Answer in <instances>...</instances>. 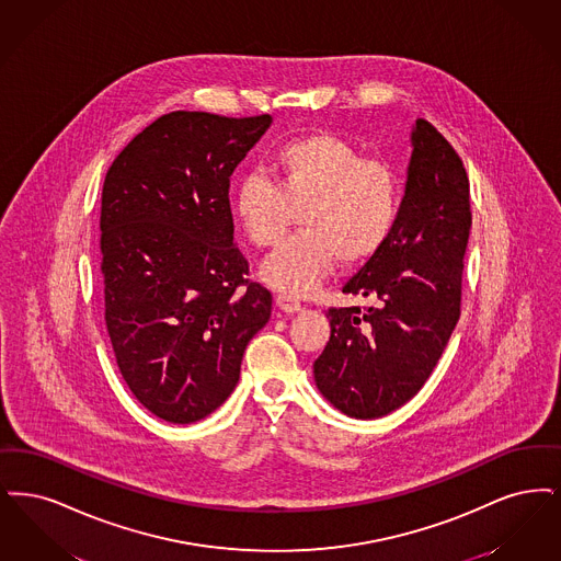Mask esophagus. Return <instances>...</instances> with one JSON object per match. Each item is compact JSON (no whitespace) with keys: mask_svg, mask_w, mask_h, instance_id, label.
<instances>
[{"mask_svg":"<svg viewBox=\"0 0 561 561\" xmlns=\"http://www.w3.org/2000/svg\"><path fill=\"white\" fill-rule=\"evenodd\" d=\"M276 306H278L283 312H287V314H297V312L304 310V306H301L297 299L289 297V295H276Z\"/></svg>","mask_w":561,"mask_h":561,"instance_id":"obj_1","label":"esophagus"}]
</instances>
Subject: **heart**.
Masks as SVG:
<instances>
[{
    "label": "heart",
    "instance_id": "1",
    "mask_svg": "<svg viewBox=\"0 0 561 561\" xmlns=\"http://www.w3.org/2000/svg\"><path fill=\"white\" fill-rule=\"evenodd\" d=\"M272 180L244 175L232 193V214L255 247H274L287 232L291 209L299 228L262 264L264 283L276 291L306 297L343 266L368 262L390 237L398 216L391 171L366 161L340 136L318 131L276 148Z\"/></svg>",
    "mask_w": 561,
    "mask_h": 561
}]
</instances>
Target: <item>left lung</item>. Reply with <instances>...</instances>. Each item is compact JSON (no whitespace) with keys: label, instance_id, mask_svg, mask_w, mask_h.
<instances>
[{"label":"left lung","instance_id":"8db88e82","mask_svg":"<svg viewBox=\"0 0 561 561\" xmlns=\"http://www.w3.org/2000/svg\"><path fill=\"white\" fill-rule=\"evenodd\" d=\"M411 147L390 237L343 287L377 306L331 308V337L314 363L320 393L354 419H379L407 404L438 365L461 314L467 171L425 119L414 122Z\"/></svg>","mask_w":561,"mask_h":561}]
</instances>
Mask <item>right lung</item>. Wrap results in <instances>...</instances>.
Here are the masks:
<instances>
[{
	"mask_svg": "<svg viewBox=\"0 0 561 561\" xmlns=\"http://www.w3.org/2000/svg\"><path fill=\"white\" fill-rule=\"evenodd\" d=\"M272 125L175 111L106 171L104 318L127 388L168 423L214 413L239 383L272 295L234 247L230 175Z\"/></svg>",
	"mask_w": 561,
	"mask_h": 561,
	"instance_id": "1",
	"label": "right lung"
}]
</instances>
